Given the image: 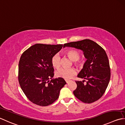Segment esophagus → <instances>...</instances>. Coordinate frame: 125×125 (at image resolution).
I'll use <instances>...</instances> for the list:
<instances>
[{"label": "esophagus", "mask_w": 125, "mask_h": 125, "mask_svg": "<svg viewBox=\"0 0 125 125\" xmlns=\"http://www.w3.org/2000/svg\"><path fill=\"white\" fill-rule=\"evenodd\" d=\"M65 82H67V83H69V82H70V80H65Z\"/></svg>", "instance_id": "34e87169"}]
</instances>
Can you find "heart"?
I'll return each mask as SVG.
<instances>
[{"label":"heart","mask_w":125,"mask_h":125,"mask_svg":"<svg viewBox=\"0 0 125 125\" xmlns=\"http://www.w3.org/2000/svg\"><path fill=\"white\" fill-rule=\"evenodd\" d=\"M68 56L73 61H75V64H80V62H77V60L79 59L80 57V53L75 50H70L67 52ZM61 58L59 53H56L53 56L51 59V64L53 67L58 69L61 66ZM76 74V70L74 68H61L56 72V76L58 77L63 78V79L68 80L72 78L73 76Z\"/></svg>","instance_id":"heart-1"}]
</instances>
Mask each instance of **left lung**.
Masks as SVG:
<instances>
[{
    "instance_id": "8db88e82",
    "label": "left lung",
    "mask_w": 125,
    "mask_h": 125,
    "mask_svg": "<svg viewBox=\"0 0 125 125\" xmlns=\"http://www.w3.org/2000/svg\"><path fill=\"white\" fill-rule=\"evenodd\" d=\"M64 47H72L82 50L87 60L77 77L87 80L77 81L75 96L87 104L94 102L101 98L108 86L111 70L106 51L98 44L90 40L73 42L64 44Z\"/></svg>"
}]
</instances>
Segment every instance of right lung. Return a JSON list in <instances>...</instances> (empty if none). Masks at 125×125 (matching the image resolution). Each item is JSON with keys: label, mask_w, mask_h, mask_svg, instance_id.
<instances>
[{"label": "right lung", "mask_w": 125, "mask_h": 125, "mask_svg": "<svg viewBox=\"0 0 125 125\" xmlns=\"http://www.w3.org/2000/svg\"><path fill=\"white\" fill-rule=\"evenodd\" d=\"M63 47L62 44H36L24 51L19 62L18 80L24 93L32 103L49 106L59 97L61 89L66 84L61 77L52 79L53 56Z\"/></svg>", "instance_id": "right-lung-1"}]
</instances>
